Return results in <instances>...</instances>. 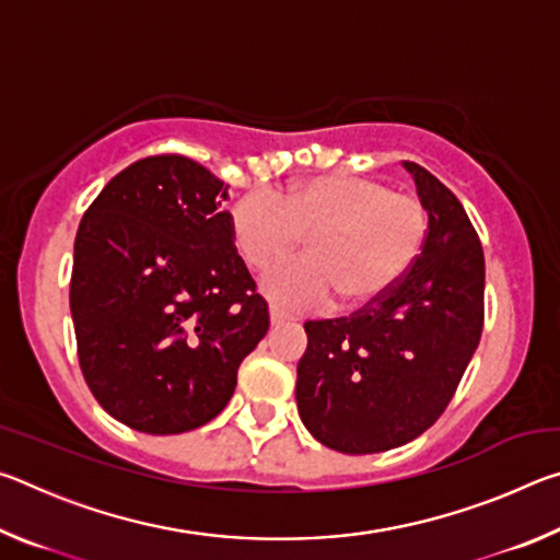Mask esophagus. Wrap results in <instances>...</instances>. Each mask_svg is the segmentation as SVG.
Listing matches in <instances>:
<instances>
[{
	"label": "esophagus",
	"mask_w": 560,
	"mask_h": 560,
	"mask_svg": "<svg viewBox=\"0 0 560 560\" xmlns=\"http://www.w3.org/2000/svg\"><path fill=\"white\" fill-rule=\"evenodd\" d=\"M269 318H271V326H283L291 320L287 314H281V311H277V308L269 311Z\"/></svg>",
	"instance_id": "34e87169"
}]
</instances>
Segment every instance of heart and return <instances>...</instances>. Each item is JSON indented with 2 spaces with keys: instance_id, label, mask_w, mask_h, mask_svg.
<instances>
[{
  "instance_id": "1",
  "label": "heart",
  "mask_w": 560,
  "mask_h": 560,
  "mask_svg": "<svg viewBox=\"0 0 560 560\" xmlns=\"http://www.w3.org/2000/svg\"><path fill=\"white\" fill-rule=\"evenodd\" d=\"M428 232V210L415 195L360 175L296 179L281 202L249 192L230 212L234 249L254 271L291 257L306 240L308 257L261 281L264 296L287 311L324 306L334 296L343 311L373 306L412 269Z\"/></svg>"
}]
</instances>
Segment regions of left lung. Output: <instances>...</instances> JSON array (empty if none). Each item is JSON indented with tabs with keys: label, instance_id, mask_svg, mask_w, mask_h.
<instances>
[{
	"label": "left lung",
	"instance_id": "8db88e82",
	"mask_svg": "<svg viewBox=\"0 0 560 560\" xmlns=\"http://www.w3.org/2000/svg\"><path fill=\"white\" fill-rule=\"evenodd\" d=\"M430 217L420 257L373 306L306 320L296 368L301 422L343 454L402 447L432 428L467 371L485 326V252L462 202L407 163Z\"/></svg>",
	"mask_w": 560,
	"mask_h": 560
}]
</instances>
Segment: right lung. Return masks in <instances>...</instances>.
<instances>
[{
	"label": "right lung",
	"instance_id": "right-lung-1",
	"mask_svg": "<svg viewBox=\"0 0 560 560\" xmlns=\"http://www.w3.org/2000/svg\"><path fill=\"white\" fill-rule=\"evenodd\" d=\"M224 200L226 185L200 163L153 155L113 177L75 232L81 371L103 410L138 432L214 420L269 330Z\"/></svg>",
	"mask_w": 560,
	"mask_h": 560
}]
</instances>
